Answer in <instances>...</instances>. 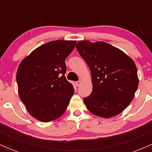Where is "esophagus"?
<instances>
[{
	"instance_id": "34e87169",
	"label": "esophagus",
	"mask_w": 152,
	"mask_h": 152,
	"mask_svg": "<svg viewBox=\"0 0 152 152\" xmlns=\"http://www.w3.org/2000/svg\"><path fill=\"white\" fill-rule=\"evenodd\" d=\"M81 81H78L76 82V86H79L80 85H81Z\"/></svg>"
}]
</instances>
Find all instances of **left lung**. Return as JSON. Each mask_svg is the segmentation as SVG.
Returning a JSON list of instances; mask_svg holds the SVG:
<instances>
[{"mask_svg":"<svg viewBox=\"0 0 152 152\" xmlns=\"http://www.w3.org/2000/svg\"><path fill=\"white\" fill-rule=\"evenodd\" d=\"M76 49L89 67L93 89L83 99L92 114L110 118L133 100L139 85L137 66L126 53L109 43L81 41Z\"/></svg>","mask_w":152,"mask_h":152,"instance_id":"obj_1","label":"left lung"}]
</instances>
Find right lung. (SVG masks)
Returning <instances> with one entry per match:
<instances>
[{"mask_svg": "<svg viewBox=\"0 0 152 152\" xmlns=\"http://www.w3.org/2000/svg\"><path fill=\"white\" fill-rule=\"evenodd\" d=\"M76 41H53L36 48L19 65L16 74L20 100L33 117L49 122L66 111L74 94L65 77V60Z\"/></svg>", "mask_w": 152, "mask_h": 152, "instance_id": "right-lung-1", "label": "right lung"}]
</instances>
